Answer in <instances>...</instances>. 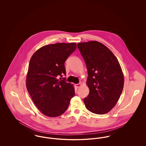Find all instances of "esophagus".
<instances>
[{"label": "esophagus", "instance_id": "obj_1", "mask_svg": "<svg viewBox=\"0 0 146 146\" xmlns=\"http://www.w3.org/2000/svg\"><path fill=\"white\" fill-rule=\"evenodd\" d=\"M75 86L77 88H79L82 86V83L76 84L75 85Z\"/></svg>", "mask_w": 146, "mask_h": 146}]
</instances>
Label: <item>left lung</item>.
<instances>
[{"mask_svg": "<svg viewBox=\"0 0 146 146\" xmlns=\"http://www.w3.org/2000/svg\"><path fill=\"white\" fill-rule=\"evenodd\" d=\"M77 46L88 70L90 91L84 99L86 108L95 114L107 113L117 104L123 89L120 65L111 51L100 42H79Z\"/></svg>", "mask_w": 146, "mask_h": 146, "instance_id": "obj_1", "label": "left lung"}]
</instances>
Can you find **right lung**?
Listing matches in <instances>:
<instances>
[{
    "mask_svg": "<svg viewBox=\"0 0 146 146\" xmlns=\"http://www.w3.org/2000/svg\"><path fill=\"white\" fill-rule=\"evenodd\" d=\"M75 42L46 45L31 58L26 87L34 104L43 114L56 117L62 114L74 96L73 84L58 79L66 74L64 62L76 49Z\"/></svg>",
    "mask_w": 146,
    "mask_h": 146,
    "instance_id": "obj_1",
    "label": "right lung"
}]
</instances>
